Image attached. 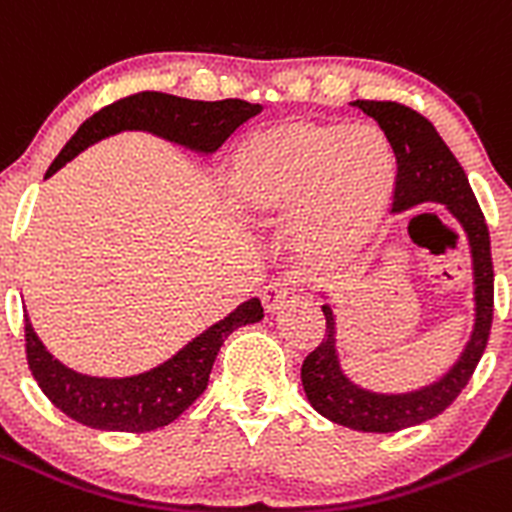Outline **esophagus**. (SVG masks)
<instances>
[{"instance_id":"esophagus-1","label":"esophagus","mask_w":512,"mask_h":512,"mask_svg":"<svg viewBox=\"0 0 512 512\" xmlns=\"http://www.w3.org/2000/svg\"><path fill=\"white\" fill-rule=\"evenodd\" d=\"M288 293H290L288 283H280V280H275V283H267L260 293L262 305H265V313H278L280 305L288 300Z\"/></svg>"}]
</instances>
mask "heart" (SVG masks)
Listing matches in <instances>:
<instances>
[{"mask_svg":"<svg viewBox=\"0 0 512 512\" xmlns=\"http://www.w3.org/2000/svg\"><path fill=\"white\" fill-rule=\"evenodd\" d=\"M222 191L247 227L290 224L305 270L343 275L366 260L389 209V148L374 128L293 118L240 143Z\"/></svg>","mask_w":512,"mask_h":512,"instance_id":"obj_1","label":"heart"}]
</instances>
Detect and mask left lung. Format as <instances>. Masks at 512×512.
<instances>
[{
	"mask_svg": "<svg viewBox=\"0 0 512 512\" xmlns=\"http://www.w3.org/2000/svg\"><path fill=\"white\" fill-rule=\"evenodd\" d=\"M353 105L379 123L396 156L394 212H407L427 202L442 204L457 219L470 247L475 303L470 338L450 369L417 389L379 391L358 384L346 371L338 351L336 305L323 295L321 310L326 315V338L305 358L300 369V381L310 407L333 424L358 432H399L442 414L460 396L475 366L480 364L493 323L490 232L465 169L422 113L391 100H356Z\"/></svg>",
	"mask_w": 512,
	"mask_h": 512,
	"instance_id": "left-lung-1",
	"label": "left lung"
}]
</instances>
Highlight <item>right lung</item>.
<instances>
[{
  "mask_svg": "<svg viewBox=\"0 0 512 512\" xmlns=\"http://www.w3.org/2000/svg\"><path fill=\"white\" fill-rule=\"evenodd\" d=\"M260 111V103H247L240 98L209 103V100H189L169 93H148V90L128 95L93 113L62 146L57 159L47 169V176L62 169L88 146L121 131H148L189 151L209 156L242 123L255 118ZM262 318L265 313L260 300H245L232 313L224 315L222 321L184 343L164 364L143 374L111 379V376L80 374L57 361L40 341L30 315L25 313L27 364L42 394L75 422L100 432H154L181 417V412H186L197 396L204 394L214 358L229 333Z\"/></svg>",
  "mask_w": 512,
  "mask_h": 512,
  "instance_id": "add662e5",
  "label": "right lung"
}]
</instances>
